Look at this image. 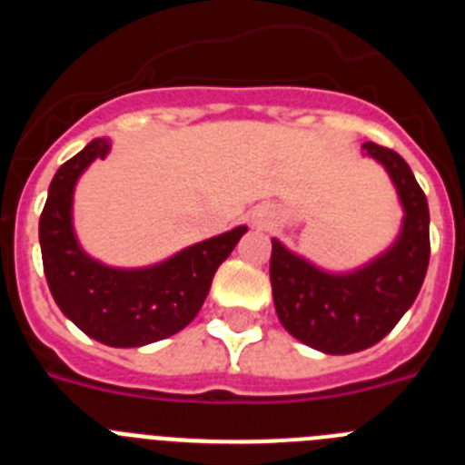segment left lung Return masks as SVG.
Instances as JSON below:
<instances>
[{"mask_svg": "<svg viewBox=\"0 0 465 465\" xmlns=\"http://www.w3.org/2000/svg\"><path fill=\"white\" fill-rule=\"evenodd\" d=\"M391 176L402 225L384 253L351 272H326L272 240L270 282L279 322L295 340L323 354H354L380 342L412 307L429 268V203L396 151L363 143Z\"/></svg>", "mask_w": 465, "mask_h": 465, "instance_id": "8db88e82", "label": "left lung"}]
</instances>
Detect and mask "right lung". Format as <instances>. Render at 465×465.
Wrapping results in <instances>:
<instances>
[{
  "label": "right lung",
  "mask_w": 465,
  "mask_h": 465,
  "mask_svg": "<svg viewBox=\"0 0 465 465\" xmlns=\"http://www.w3.org/2000/svg\"><path fill=\"white\" fill-rule=\"evenodd\" d=\"M109 149V139H93L55 172L39 219L41 258L53 300L69 322L109 347H143L183 331L195 319L213 274L246 225L146 268H109L94 261L74 232V188L90 163L104 160Z\"/></svg>",
  "instance_id": "obj_1"
}]
</instances>
